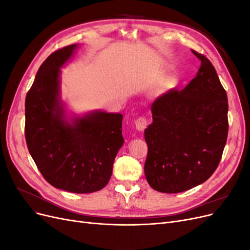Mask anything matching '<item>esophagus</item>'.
I'll use <instances>...</instances> for the list:
<instances>
[{
	"label": "esophagus",
	"instance_id": "obj_1",
	"mask_svg": "<svg viewBox=\"0 0 250 250\" xmlns=\"http://www.w3.org/2000/svg\"><path fill=\"white\" fill-rule=\"evenodd\" d=\"M148 125V120L145 117H139L137 120H135V128L138 130L143 131Z\"/></svg>",
	"mask_w": 250,
	"mask_h": 250
}]
</instances>
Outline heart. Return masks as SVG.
Here are the masks:
<instances>
[{
	"instance_id": "1",
	"label": "heart",
	"mask_w": 250,
	"mask_h": 250,
	"mask_svg": "<svg viewBox=\"0 0 250 250\" xmlns=\"http://www.w3.org/2000/svg\"><path fill=\"white\" fill-rule=\"evenodd\" d=\"M172 83H173V81H170V82H169V84H172Z\"/></svg>"
}]
</instances>
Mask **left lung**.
Returning <instances> with one entry per match:
<instances>
[{
  "mask_svg": "<svg viewBox=\"0 0 250 250\" xmlns=\"http://www.w3.org/2000/svg\"><path fill=\"white\" fill-rule=\"evenodd\" d=\"M201 62L183 89H172L151 105L153 122L145 130V171L150 187L180 193L208 180L222 157L229 132V102L214 65Z\"/></svg>",
  "mask_w": 250,
  "mask_h": 250,
  "instance_id": "1",
  "label": "left lung"
}]
</instances>
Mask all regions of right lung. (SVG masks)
<instances>
[{
	"mask_svg": "<svg viewBox=\"0 0 250 250\" xmlns=\"http://www.w3.org/2000/svg\"><path fill=\"white\" fill-rule=\"evenodd\" d=\"M77 44L56 50L36 73L25 101L27 147L43 178L56 188L86 194L110 179L124 144L121 113L95 111L69 122L60 100V67Z\"/></svg>",
	"mask_w": 250,
	"mask_h": 250,
	"instance_id": "right-lung-1",
	"label": "right lung"
}]
</instances>
